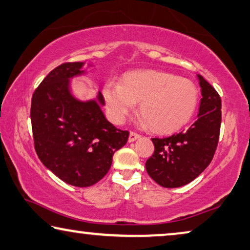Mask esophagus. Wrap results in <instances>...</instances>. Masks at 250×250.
I'll use <instances>...</instances> for the list:
<instances>
[{"label":"esophagus","mask_w":250,"mask_h":250,"mask_svg":"<svg viewBox=\"0 0 250 250\" xmlns=\"http://www.w3.org/2000/svg\"><path fill=\"white\" fill-rule=\"evenodd\" d=\"M140 138V135L139 133H137L135 131H130L129 133V143H133V141H136L137 139H139Z\"/></svg>","instance_id":"1"}]
</instances>
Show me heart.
Returning <instances> with one entry per match:
<instances>
[{"label":"heart","mask_w":250,"mask_h":250,"mask_svg":"<svg viewBox=\"0 0 250 250\" xmlns=\"http://www.w3.org/2000/svg\"><path fill=\"white\" fill-rule=\"evenodd\" d=\"M103 98L110 118L121 124L140 102L144 121L156 132L181 129L191 120L199 101V91L188 78L158 70H137L125 74L121 83L106 82Z\"/></svg>","instance_id":"heart-1"}]
</instances>
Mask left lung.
<instances>
[{
	"instance_id": "obj_1",
	"label": "left lung",
	"mask_w": 250,
	"mask_h": 250,
	"mask_svg": "<svg viewBox=\"0 0 250 250\" xmlns=\"http://www.w3.org/2000/svg\"><path fill=\"white\" fill-rule=\"evenodd\" d=\"M200 110L196 121L186 131L152 138L155 151L147 159L149 176L163 188L188 184L208 166L218 146L221 125V98L201 75Z\"/></svg>"
}]
</instances>
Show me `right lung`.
<instances>
[{"instance_id": "add662e5", "label": "right lung", "mask_w": 250, "mask_h": 250, "mask_svg": "<svg viewBox=\"0 0 250 250\" xmlns=\"http://www.w3.org/2000/svg\"><path fill=\"white\" fill-rule=\"evenodd\" d=\"M84 62H65L43 78L31 100L33 141L42 163L65 183L86 188L109 172L114 152L129 132L106 120L104 99L81 101L70 93L69 80L84 74Z\"/></svg>"}]
</instances>
